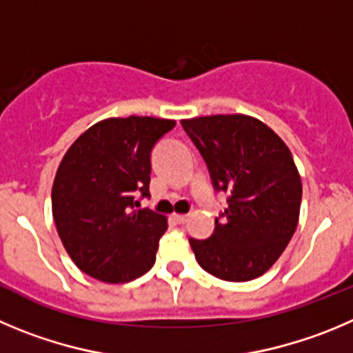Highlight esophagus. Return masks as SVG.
Here are the masks:
<instances>
[{
    "instance_id": "obj_1",
    "label": "esophagus",
    "mask_w": 353,
    "mask_h": 353,
    "mask_svg": "<svg viewBox=\"0 0 353 353\" xmlns=\"http://www.w3.org/2000/svg\"><path fill=\"white\" fill-rule=\"evenodd\" d=\"M174 221L183 225V223L188 221V214H174Z\"/></svg>"
}]
</instances>
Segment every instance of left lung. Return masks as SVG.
Returning a JSON list of instances; mask_svg holds the SVG:
<instances>
[{"instance_id":"8db88e82","label":"left lung","mask_w":353,"mask_h":353,"mask_svg":"<svg viewBox=\"0 0 353 353\" xmlns=\"http://www.w3.org/2000/svg\"><path fill=\"white\" fill-rule=\"evenodd\" d=\"M207 163L214 190L228 192V207L205 240L190 239L199 265L226 282L268 272L298 226L301 177L275 132L247 114L181 120Z\"/></svg>"}]
</instances>
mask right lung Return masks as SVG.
<instances>
[{
  "label": "right lung",
  "mask_w": 353,
  "mask_h": 353,
  "mask_svg": "<svg viewBox=\"0 0 353 353\" xmlns=\"http://www.w3.org/2000/svg\"><path fill=\"white\" fill-rule=\"evenodd\" d=\"M174 125L153 117L106 118L65 151L52 214L62 245L87 275L120 284L154 265L167 217L137 209L136 196H150L151 150Z\"/></svg>",
  "instance_id": "add662e5"
}]
</instances>
